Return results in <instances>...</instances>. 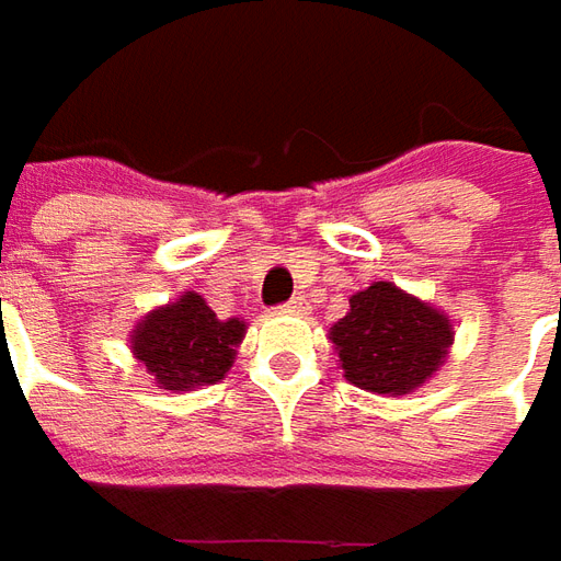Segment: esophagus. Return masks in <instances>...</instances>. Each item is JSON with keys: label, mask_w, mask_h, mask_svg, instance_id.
<instances>
[{"label": "esophagus", "mask_w": 561, "mask_h": 561, "mask_svg": "<svg viewBox=\"0 0 561 561\" xmlns=\"http://www.w3.org/2000/svg\"><path fill=\"white\" fill-rule=\"evenodd\" d=\"M305 296H293L287 305H284V311H305Z\"/></svg>", "instance_id": "1"}]
</instances>
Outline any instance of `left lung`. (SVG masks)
<instances>
[{
    "label": "left lung",
    "mask_w": 561,
    "mask_h": 561,
    "mask_svg": "<svg viewBox=\"0 0 561 561\" xmlns=\"http://www.w3.org/2000/svg\"><path fill=\"white\" fill-rule=\"evenodd\" d=\"M345 378L363 391L409 393L434 376L451 345L446 314L378 280L351 296L330 332Z\"/></svg>",
    "instance_id": "8db88e82"
}]
</instances>
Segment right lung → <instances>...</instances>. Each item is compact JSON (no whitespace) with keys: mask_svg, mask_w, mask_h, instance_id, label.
I'll return each instance as SVG.
<instances>
[{"mask_svg":"<svg viewBox=\"0 0 561 561\" xmlns=\"http://www.w3.org/2000/svg\"><path fill=\"white\" fill-rule=\"evenodd\" d=\"M241 339L243 320H219L198 293H185L134 330V354L156 376L158 388L183 391L226 376Z\"/></svg>","mask_w":561,"mask_h":561,"instance_id":"right-lung-1","label":"right lung"}]
</instances>
